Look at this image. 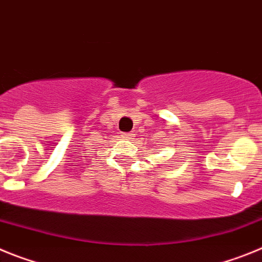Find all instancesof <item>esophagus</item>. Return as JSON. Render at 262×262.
<instances>
[{
  "mask_svg": "<svg viewBox=\"0 0 262 262\" xmlns=\"http://www.w3.org/2000/svg\"><path fill=\"white\" fill-rule=\"evenodd\" d=\"M122 138L126 139V140H133V139L135 138V135L131 133H122Z\"/></svg>",
  "mask_w": 262,
  "mask_h": 262,
  "instance_id": "obj_1",
  "label": "esophagus"
}]
</instances>
